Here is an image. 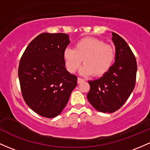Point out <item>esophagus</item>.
Here are the masks:
<instances>
[{
	"label": "esophagus",
	"mask_w": 150,
	"mask_h": 150,
	"mask_svg": "<svg viewBox=\"0 0 150 150\" xmlns=\"http://www.w3.org/2000/svg\"><path fill=\"white\" fill-rule=\"evenodd\" d=\"M83 81H84V80H83V79L79 78H79L77 79V83H81V82H83Z\"/></svg>",
	"instance_id": "1"
}]
</instances>
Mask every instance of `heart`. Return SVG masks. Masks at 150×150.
Returning a JSON list of instances; mask_svg holds the SVG:
<instances>
[{
  "mask_svg": "<svg viewBox=\"0 0 150 150\" xmlns=\"http://www.w3.org/2000/svg\"><path fill=\"white\" fill-rule=\"evenodd\" d=\"M64 58L70 73L76 71L83 60L84 66L81 70V74L99 77L105 74L112 67L115 58V49L102 40L86 37L77 41L74 50L66 49Z\"/></svg>",
  "mask_w": 150,
  "mask_h": 150,
  "instance_id": "b5f03b06",
  "label": "heart"
}]
</instances>
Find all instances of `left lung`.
<instances>
[{
    "label": "left lung",
    "instance_id": "1",
    "mask_svg": "<svg viewBox=\"0 0 150 150\" xmlns=\"http://www.w3.org/2000/svg\"><path fill=\"white\" fill-rule=\"evenodd\" d=\"M112 34L115 63L101 78L88 81V100L96 110L104 113L116 112L126 102L135 86L137 70L135 56L126 41L117 33Z\"/></svg>",
    "mask_w": 150,
    "mask_h": 150
}]
</instances>
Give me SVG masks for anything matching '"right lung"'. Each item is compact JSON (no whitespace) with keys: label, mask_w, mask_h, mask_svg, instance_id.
<instances>
[{"label":"right lung","mask_w":150,"mask_h":150,"mask_svg":"<svg viewBox=\"0 0 150 150\" xmlns=\"http://www.w3.org/2000/svg\"><path fill=\"white\" fill-rule=\"evenodd\" d=\"M69 43L66 33H41L28 44L19 62L24 101L46 118H54L62 112L77 85L76 76L65 68L64 52Z\"/></svg>","instance_id":"right-lung-1"}]
</instances>
